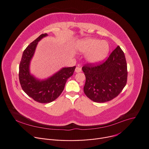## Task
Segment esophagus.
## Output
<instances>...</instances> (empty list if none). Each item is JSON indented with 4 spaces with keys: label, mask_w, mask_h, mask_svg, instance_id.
Listing matches in <instances>:
<instances>
[{
    "label": "esophagus",
    "mask_w": 149,
    "mask_h": 149,
    "mask_svg": "<svg viewBox=\"0 0 149 149\" xmlns=\"http://www.w3.org/2000/svg\"><path fill=\"white\" fill-rule=\"evenodd\" d=\"M82 71V69L81 67H76V69H75V72L76 73H79V72H81Z\"/></svg>",
    "instance_id": "34e87169"
}]
</instances>
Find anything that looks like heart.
<instances>
[{"mask_svg":"<svg viewBox=\"0 0 149 149\" xmlns=\"http://www.w3.org/2000/svg\"><path fill=\"white\" fill-rule=\"evenodd\" d=\"M76 48L82 54H87L86 60L91 64H96L105 58L109 50L107 42L94 38H87L79 41Z\"/></svg>","mask_w":149,"mask_h":149,"instance_id":"1","label":"heart"}]
</instances>
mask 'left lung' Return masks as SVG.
I'll use <instances>...</instances> for the list:
<instances>
[{
	"instance_id": "8db88e82",
	"label": "left lung",
	"mask_w": 149,
	"mask_h": 149,
	"mask_svg": "<svg viewBox=\"0 0 149 149\" xmlns=\"http://www.w3.org/2000/svg\"><path fill=\"white\" fill-rule=\"evenodd\" d=\"M82 71L86 77L84 93L94 102L103 103L114 99L127 83V63L119 46L105 61L86 64Z\"/></svg>"
}]
</instances>
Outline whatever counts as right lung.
Here are the masks:
<instances>
[{"instance_id": "right-lung-1", "label": "right lung", "mask_w": 149, "mask_h": 149, "mask_svg": "<svg viewBox=\"0 0 149 149\" xmlns=\"http://www.w3.org/2000/svg\"><path fill=\"white\" fill-rule=\"evenodd\" d=\"M46 36L47 33L40 35L26 48L19 65V81L23 90L35 101L41 103L52 102L59 97L64 89L67 79L73 74L76 68V66L63 68L53 76L42 81L31 74L30 62L38 42Z\"/></svg>"}]
</instances>
